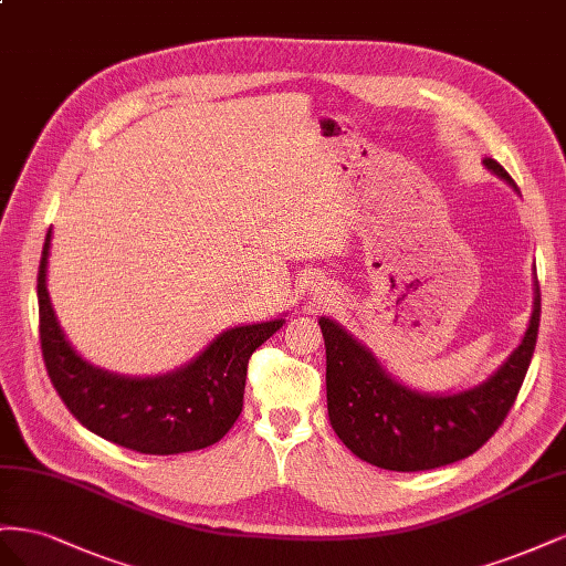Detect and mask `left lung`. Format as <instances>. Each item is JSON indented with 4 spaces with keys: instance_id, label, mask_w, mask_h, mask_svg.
Masks as SVG:
<instances>
[{
    "instance_id": "obj_1",
    "label": "left lung",
    "mask_w": 566,
    "mask_h": 566,
    "mask_svg": "<svg viewBox=\"0 0 566 566\" xmlns=\"http://www.w3.org/2000/svg\"><path fill=\"white\" fill-rule=\"evenodd\" d=\"M516 193L507 170L483 158ZM541 322V292L534 277V311L510 358L472 389L424 394L386 373L377 355L329 317H319L327 348V410L338 439L360 460L391 472L433 470L472 453L503 424L522 389Z\"/></svg>"
}]
</instances>
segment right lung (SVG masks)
I'll use <instances>...</instances> for the list:
<instances>
[{"label":"right lung","mask_w":566,"mask_h":566,"mask_svg":"<svg viewBox=\"0 0 566 566\" xmlns=\"http://www.w3.org/2000/svg\"><path fill=\"white\" fill-rule=\"evenodd\" d=\"M52 230L38 272L40 342L56 394L80 424L144 455H177L218 443L244 406L251 353L284 317L224 329L197 358L156 377H127L87 363L63 334L46 292Z\"/></svg>","instance_id":"right-lung-1"}]
</instances>
